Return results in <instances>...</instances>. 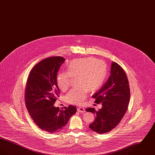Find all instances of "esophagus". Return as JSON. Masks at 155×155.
Here are the masks:
<instances>
[{
  "mask_svg": "<svg viewBox=\"0 0 155 155\" xmlns=\"http://www.w3.org/2000/svg\"><path fill=\"white\" fill-rule=\"evenodd\" d=\"M77 111L78 112H80V113H84L85 112L84 108H83V107H78L77 108Z\"/></svg>",
  "mask_w": 155,
  "mask_h": 155,
  "instance_id": "34e87169",
  "label": "esophagus"
}]
</instances>
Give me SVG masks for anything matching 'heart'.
<instances>
[{
    "label": "heart",
    "mask_w": 155,
    "mask_h": 155,
    "mask_svg": "<svg viewBox=\"0 0 155 155\" xmlns=\"http://www.w3.org/2000/svg\"><path fill=\"white\" fill-rule=\"evenodd\" d=\"M107 73V64L103 60L94 58L74 59L68 64L67 72L58 75L57 84L64 91L69 87L70 77H77L78 86L69 91L66 100L71 104H80L86 99L89 90L95 91L103 85Z\"/></svg>",
    "instance_id": "b5f03b06"
}]
</instances>
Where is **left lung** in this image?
Here are the masks:
<instances>
[{
	"instance_id": "left-lung-1",
	"label": "left lung",
	"mask_w": 155,
	"mask_h": 155,
	"mask_svg": "<svg viewBox=\"0 0 155 155\" xmlns=\"http://www.w3.org/2000/svg\"><path fill=\"white\" fill-rule=\"evenodd\" d=\"M110 75L101 89L92 97L95 103L102 104L98 111L89 107L96 116L89 128L97 134L110 131L118 125L128 109L130 97L129 83L125 71L116 62L111 65Z\"/></svg>"
}]
</instances>
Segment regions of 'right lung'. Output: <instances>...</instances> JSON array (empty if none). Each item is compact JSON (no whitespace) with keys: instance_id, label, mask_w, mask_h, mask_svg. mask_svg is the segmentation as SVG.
Here are the masks:
<instances>
[{"instance_id":"right-lung-1","label":"right lung","mask_w":155,"mask_h":155,"mask_svg":"<svg viewBox=\"0 0 155 155\" xmlns=\"http://www.w3.org/2000/svg\"><path fill=\"white\" fill-rule=\"evenodd\" d=\"M64 61L63 57L55 56L39 62L31 70L25 89V105L30 116L39 128L52 134L64 128L77 111L72 105L61 110L53 106L60 92L57 74Z\"/></svg>"}]
</instances>
